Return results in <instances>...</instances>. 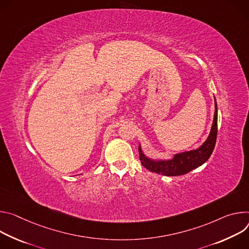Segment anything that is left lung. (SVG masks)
Wrapping results in <instances>:
<instances>
[{
	"label": "left lung",
	"mask_w": 249,
	"mask_h": 249,
	"mask_svg": "<svg viewBox=\"0 0 249 249\" xmlns=\"http://www.w3.org/2000/svg\"><path fill=\"white\" fill-rule=\"evenodd\" d=\"M215 101V100H214ZM214 117L212 125V129L208 140L204 142V144L192 151H187L184 153L176 154L172 160L168 161H152L144 156L142 152L141 147H139L140 151V159L142 160V164L148 169L149 171L165 175V176H180L184 175L193 169H195L202 164H204L211 156L213 151L215 142H216V134H217V107L216 102Z\"/></svg>",
	"instance_id": "obj_1"
}]
</instances>
